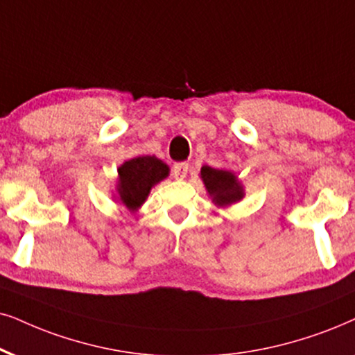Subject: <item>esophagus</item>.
Listing matches in <instances>:
<instances>
[{"label": "esophagus", "mask_w": 355, "mask_h": 355, "mask_svg": "<svg viewBox=\"0 0 355 355\" xmlns=\"http://www.w3.org/2000/svg\"><path fill=\"white\" fill-rule=\"evenodd\" d=\"M172 173H173V177L177 178V180H183V178H185L187 173H188V164L187 162L175 164L173 168H172Z\"/></svg>", "instance_id": "34e87169"}]
</instances>
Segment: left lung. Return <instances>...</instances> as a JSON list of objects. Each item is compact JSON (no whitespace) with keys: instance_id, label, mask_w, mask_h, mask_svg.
Wrapping results in <instances>:
<instances>
[{"instance_id":"obj_1","label":"left lung","mask_w":355,"mask_h":355,"mask_svg":"<svg viewBox=\"0 0 355 355\" xmlns=\"http://www.w3.org/2000/svg\"><path fill=\"white\" fill-rule=\"evenodd\" d=\"M200 175L214 205L227 206L242 200L244 196L242 185L231 170H219L205 165L201 167Z\"/></svg>"}]
</instances>
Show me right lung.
Returning a JSON list of instances; mask_svg holds the SVG:
<instances>
[{
	"label": "right lung",
	"mask_w": 355,
	"mask_h": 355,
	"mask_svg": "<svg viewBox=\"0 0 355 355\" xmlns=\"http://www.w3.org/2000/svg\"><path fill=\"white\" fill-rule=\"evenodd\" d=\"M168 165L155 155H141L118 168V200L129 211H137L149 196L152 187L168 177Z\"/></svg>",
	"instance_id": "1"
}]
</instances>
